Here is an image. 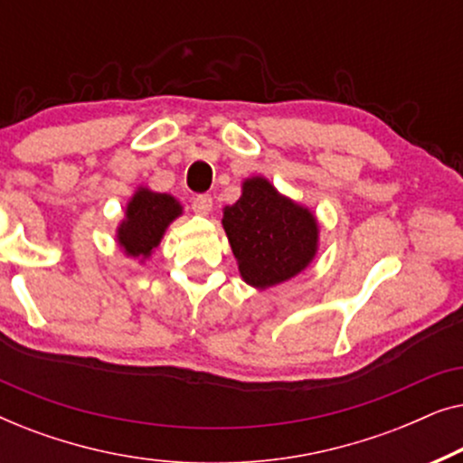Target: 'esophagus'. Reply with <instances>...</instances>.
<instances>
[{
  "instance_id": "1",
  "label": "esophagus",
  "mask_w": 463,
  "mask_h": 463,
  "mask_svg": "<svg viewBox=\"0 0 463 463\" xmlns=\"http://www.w3.org/2000/svg\"><path fill=\"white\" fill-rule=\"evenodd\" d=\"M192 208L195 214H208L213 208V198L208 194H202V195H195L194 202H192Z\"/></svg>"
}]
</instances>
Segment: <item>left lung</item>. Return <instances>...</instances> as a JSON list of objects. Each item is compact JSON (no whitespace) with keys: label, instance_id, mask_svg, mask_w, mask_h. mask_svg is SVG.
<instances>
[{"label":"left lung","instance_id":"obj_1","mask_svg":"<svg viewBox=\"0 0 463 463\" xmlns=\"http://www.w3.org/2000/svg\"><path fill=\"white\" fill-rule=\"evenodd\" d=\"M223 230L240 276L255 288L287 282L312 263L318 250V221L263 176L242 183L236 204L223 208Z\"/></svg>","mask_w":463,"mask_h":463}]
</instances>
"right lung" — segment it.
Instances as JSON below:
<instances>
[{"instance_id":"add662e5","label":"right lung","mask_w":463,"mask_h":463,"mask_svg":"<svg viewBox=\"0 0 463 463\" xmlns=\"http://www.w3.org/2000/svg\"><path fill=\"white\" fill-rule=\"evenodd\" d=\"M181 213L183 206L173 195L138 187L126 206V219L118 227L119 249L128 257L145 261Z\"/></svg>"}]
</instances>
